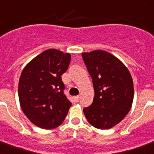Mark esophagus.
<instances>
[{"label":"esophagus","mask_w":154,"mask_h":154,"mask_svg":"<svg viewBox=\"0 0 154 154\" xmlns=\"http://www.w3.org/2000/svg\"><path fill=\"white\" fill-rule=\"evenodd\" d=\"M73 98H74V101L76 103H78L80 101V96H75V97H73Z\"/></svg>","instance_id":"obj_1"}]
</instances>
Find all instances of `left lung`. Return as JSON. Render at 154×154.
I'll return each instance as SVG.
<instances>
[{"label": "left lung", "mask_w": 154, "mask_h": 154, "mask_svg": "<svg viewBox=\"0 0 154 154\" xmlns=\"http://www.w3.org/2000/svg\"><path fill=\"white\" fill-rule=\"evenodd\" d=\"M82 56L94 90V101L83 109L84 114L96 128H111L124 119L132 107V76L119 59L107 51L96 50Z\"/></svg>", "instance_id": "left-lung-1"}]
</instances>
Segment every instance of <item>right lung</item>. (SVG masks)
<instances>
[{"mask_svg": "<svg viewBox=\"0 0 154 154\" xmlns=\"http://www.w3.org/2000/svg\"><path fill=\"white\" fill-rule=\"evenodd\" d=\"M70 60L69 53L48 49L29 62L21 73L20 105L30 121L41 128L60 126L72 105L64 94L61 79Z\"/></svg>", "mask_w": 154, "mask_h": 154, "instance_id": "add662e5", "label": "right lung"}]
</instances>
